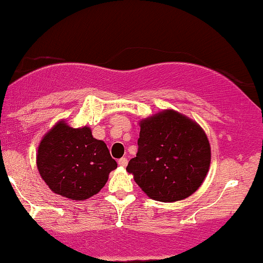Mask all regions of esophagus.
I'll return each mask as SVG.
<instances>
[{
  "label": "esophagus",
  "instance_id": "obj_1",
  "mask_svg": "<svg viewBox=\"0 0 263 263\" xmlns=\"http://www.w3.org/2000/svg\"><path fill=\"white\" fill-rule=\"evenodd\" d=\"M118 163L120 166H123V167H125V166L128 165V159H126V157H122V159L118 160Z\"/></svg>",
  "mask_w": 263,
  "mask_h": 263
}]
</instances>
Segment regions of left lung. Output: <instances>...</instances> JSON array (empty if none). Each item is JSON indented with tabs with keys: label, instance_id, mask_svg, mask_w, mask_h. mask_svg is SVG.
<instances>
[{
	"label": "left lung",
	"instance_id": "8db88e82",
	"mask_svg": "<svg viewBox=\"0 0 263 263\" xmlns=\"http://www.w3.org/2000/svg\"><path fill=\"white\" fill-rule=\"evenodd\" d=\"M209 165L211 145L202 128L175 110H165L140 123L137 157L126 171L150 198L176 202L198 190Z\"/></svg>",
	"mask_w": 263,
	"mask_h": 263
}]
</instances>
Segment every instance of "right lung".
Wrapping results in <instances>:
<instances>
[{
    "mask_svg": "<svg viewBox=\"0 0 263 263\" xmlns=\"http://www.w3.org/2000/svg\"><path fill=\"white\" fill-rule=\"evenodd\" d=\"M39 174L54 193L83 200L104 187L108 175L117 168L107 145L92 137L91 129H73L58 123L38 147Z\"/></svg>",
    "mask_w": 263,
    "mask_h": 263,
    "instance_id": "add662e5",
    "label": "right lung"
}]
</instances>
